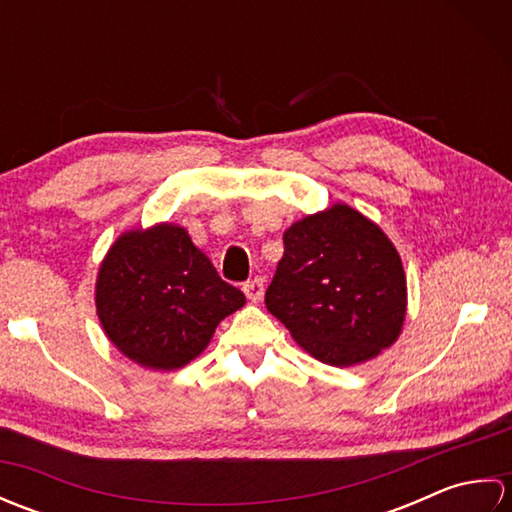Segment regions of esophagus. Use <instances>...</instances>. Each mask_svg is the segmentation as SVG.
<instances>
[{
	"mask_svg": "<svg viewBox=\"0 0 512 512\" xmlns=\"http://www.w3.org/2000/svg\"><path fill=\"white\" fill-rule=\"evenodd\" d=\"M264 279L262 277H255L253 281H246L244 284V295L248 297V301L259 303L264 299Z\"/></svg>",
	"mask_w": 512,
	"mask_h": 512,
	"instance_id": "obj_1",
	"label": "esophagus"
}]
</instances>
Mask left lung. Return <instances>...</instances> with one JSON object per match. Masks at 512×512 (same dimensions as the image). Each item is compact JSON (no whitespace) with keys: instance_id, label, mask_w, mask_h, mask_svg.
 <instances>
[{"instance_id":"8db88e82","label":"left lung","mask_w":512,"mask_h":512,"mask_svg":"<svg viewBox=\"0 0 512 512\" xmlns=\"http://www.w3.org/2000/svg\"><path fill=\"white\" fill-rule=\"evenodd\" d=\"M266 308L312 358L352 367L398 341L405 268L383 228L336 202L286 228Z\"/></svg>"}]
</instances>
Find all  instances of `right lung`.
<instances>
[{"mask_svg":"<svg viewBox=\"0 0 512 512\" xmlns=\"http://www.w3.org/2000/svg\"><path fill=\"white\" fill-rule=\"evenodd\" d=\"M94 301L118 352L140 367L171 372L200 356L246 297L222 281L187 228L160 222L116 237L99 266Z\"/></svg>","mask_w":512,"mask_h":512,"instance_id":"1","label":"right lung"}]
</instances>
